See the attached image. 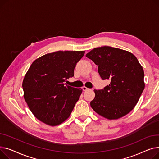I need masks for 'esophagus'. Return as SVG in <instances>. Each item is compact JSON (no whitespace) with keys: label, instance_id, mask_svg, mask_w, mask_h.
I'll use <instances>...</instances> for the list:
<instances>
[{"label":"esophagus","instance_id":"34e87169","mask_svg":"<svg viewBox=\"0 0 159 159\" xmlns=\"http://www.w3.org/2000/svg\"><path fill=\"white\" fill-rule=\"evenodd\" d=\"M82 89H83V91H86V90H89V89H88L87 87H85V86L82 87Z\"/></svg>","mask_w":159,"mask_h":159}]
</instances>
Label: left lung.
Wrapping results in <instances>:
<instances>
[{
	"label": "left lung",
	"instance_id": "left-lung-1",
	"mask_svg": "<svg viewBox=\"0 0 159 159\" xmlns=\"http://www.w3.org/2000/svg\"><path fill=\"white\" fill-rule=\"evenodd\" d=\"M86 57L98 65L102 80L110 83L104 89L94 90L90 106L108 119H117L131 111L145 87L144 73L135 56L127 51L109 46L93 49Z\"/></svg>",
	"mask_w": 159,
	"mask_h": 159
}]
</instances>
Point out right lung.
I'll return each instance as SVG.
<instances>
[{"label": "right lung", "mask_w": 159, "mask_h": 159, "mask_svg": "<svg viewBox=\"0 0 159 159\" xmlns=\"http://www.w3.org/2000/svg\"><path fill=\"white\" fill-rule=\"evenodd\" d=\"M85 51H57L35 60L22 83L24 98L41 122L57 126L66 120L78 101L82 89L65 85L74 76L76 63Z\"/></svg>", "instance_id": "1"}]
</instances>
